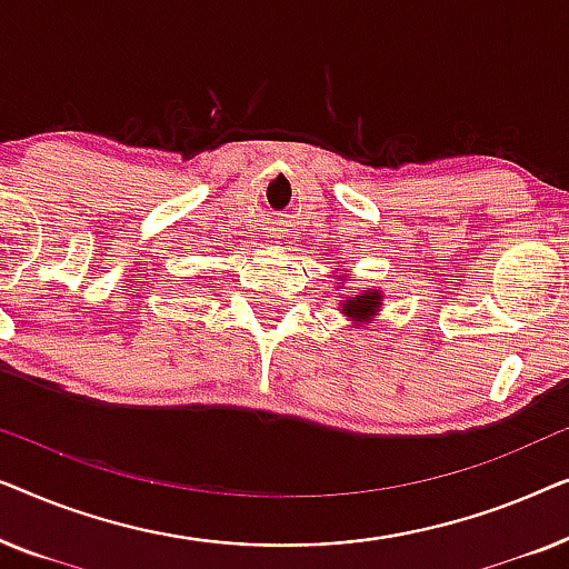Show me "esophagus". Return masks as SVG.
<instances>
[{"mask_svg": "<svg viewBox=\"0 0 569 569\" xmlns=\"http://www.w3.org/2000/svg\"><path fill=\"white\" fill-rule=\"evenodd\" d=\"M271 238H279V236H277V230H274V236H271Z\"/></svg>", "mask_w": 569, "mask_h": 569, "instance_id": "34e87169", "label": "esophagus"}]
</instances>
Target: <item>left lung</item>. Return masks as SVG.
<instances>
[{
  "instance_id": "left-lung-1",
  "label": "left lung",
  "mask_w": 569,
  "mask_h": 569,
  "mask_svg": "<svg viewBox=\"0 0 569 569\" xmlns=\"http://www.w3.org/2000/svg\"><path fill=\"white\" fill-rule=\"evenodd\" d=\"M341 271L345 269H339V274H337L339 287L345 284ZM341 290H345V287H341ZM380 306H383V290H380V287H376V290H372V287H362L360 292L341 295V300H339V310L349 318V321H352V329H357V326H362V323L370 326L372 321H376V318L380 316Z\"/></svg>"
}]
</instances>
